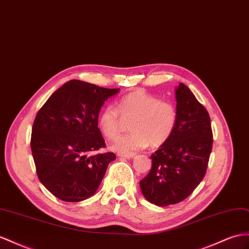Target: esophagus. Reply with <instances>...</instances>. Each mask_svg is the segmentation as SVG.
Segmentation results:
<instances>
[{"label": "esophagus", "mask_w": 249, "mask_h": 249, "mask_svg": "<svg viewBox=\"0 0 249 249\" xmlns=\"http://www.w3.org/2000/svg\"><path fill=\"white\" fill-rule=\"evenodd\" d=\"M136 154H129V155H123V154H118V157L123 158V159H132L135 158Z\"/></svg>", "instance_id": "34e87169"}]
</instances>
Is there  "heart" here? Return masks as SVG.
Here are the masks:
<instances>
[{"instance_id": "1", "label": "heart", "mask_w": 249, "mask_h": 249, "mask_svg": "<svg viewBox=\"0 0 249 249\" xmlns=\"http://www.w3.org/2000/svg\"><path fill=\"white\" fill-rule=\"evenodd\" d=\"M132 119L131 132L119 138L112 149L119 154L129 155L147 147L166 143L176 129L178 109L174 103L162 101L143 90L132 91L120 98L117 108L105 106L98 114L97 124L105 138L116 139L122 128L123 119Z\"/></svg>"}]
</instances>
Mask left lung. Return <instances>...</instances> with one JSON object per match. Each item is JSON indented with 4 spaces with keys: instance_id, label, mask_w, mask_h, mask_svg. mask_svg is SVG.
Here are the masks:
<instances>
[{
    "instance_id": "8db88e82",
    "label": "left lung",
    "mask_w": 249,
    "mask_h": 249,
    "mask_svg": "<svg viewBox=\"0 0 249 249\" xmlns=\"http://www.w3.org/2000/svg\"><path fill=\"white\" fill-rule=\"evenodd\" d=\"M176 98V129L150 156V171L140 181L144 196L158 206L180 203L194 193L206 174L213 149L212 123L206 108L182 83Z\"/></svg>"
}]
</instances>
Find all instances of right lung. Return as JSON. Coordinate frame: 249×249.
Wrapping results in <instances>:
<instances>
[{"instance_id": "obj_1", "label": "right lung", "mask_w": 249, "mask_h": 249, "mask_svg": "<svg viewBox=\"0 0 249 249\" xmlns=\"http://www.w3.org/2000/svg\"><path fill=\"white\" fill-rule=\"evenodd\" d=\"M119 91L71 80L37 111L30 146L36 175L58 199L80 202L94 195L113 152L90 155L106 144L97 124L104 102Z\"/></svg>"}]
</instances>
